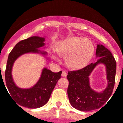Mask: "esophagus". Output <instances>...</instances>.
Masks as SVG:
<instances>
[{
    "label": "esophagus",
    "mask_w": 123,
    "mask_h": 123,
    "mask_svg": "<svg viewBox=\"0 0 123 123\" xmlns=\"http://www.w3.org/2000/svg\"><path fill=\"white\" fill-rule=\"evenodd\" d=\"M67 73L65 71H62V77H67Z\"/></svg>",
    "instance_id": "esophagus-1"
}]
</instances>
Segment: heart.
<instances>
[{"instance_id":"b5f03b06","label":"heart","mask_w":123,"mask_h":123,"mask_svg":"<svg viewBox=\"0 0 123 123\" xmlns=\"http://www.w3.org/2000/svg\"><path fill=\"white\" fill-rule=\"evenodd\" d=\"M60 57H66L65 63L69 68L77 70L87 65L94 53V46L89 39L71 37L60 41L56 46Z\"/></svg>"}]
</instances>
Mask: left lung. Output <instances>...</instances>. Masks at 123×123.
<instances>
[{"label": "left lung", "instance_id": "left-lung-1", "mask_svg": "<svg viewBox=\"0 0 123 123\" xmlns=\"http://www.w3.org/2000/svg\"><path fill=\"white\" fill-rule=\"evenodd\" d=\"M95 63L75 71H69L67 76L69 85L67 94L72 107L81 111H90L100 108L109 99L115 84L116 62L110 51L102 44H97ZM106 66L108 86L102 92L94 91L90 87L89 76L97 64Z\"/></svg>", "mask_w": 123, "mask_h": 123}]
</instances>
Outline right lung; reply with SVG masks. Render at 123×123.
<instances>
[{
	"label": "right lung",
	"mask_w": 123,
	"mask_h": 123,
	"mask_svg": "<svg viewBox=\"0 0 123 123\" xmlns=\"http://www.w3.org/2000/svg\"><path fill=\"white\" fill-rule=\"evenodd\" d=\"M44 41V37L32 36L19 41L9 53L5 72V79L6 86L10 94L9 95L16 101L17 105L18 104L30 109H36L43 106L49 100L56 84L61 78L62 71L55 73L44 68L39 80L31 88H19L13 80L12 69L14 62L20 56L28 53L46 55L47 53L46 51L38 49L45 45Z\"/></svg>",
	"instance_id": "right-lung-1"
}]
</instances>
